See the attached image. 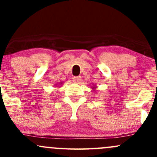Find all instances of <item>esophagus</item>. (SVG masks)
<instances>
[{"label": "esophagus", "instance_id": "1", "mask_svg": "<svg viewBox=\"0 0 157 157\" xmlns=\"http://www.w3.org/2000/svg\"><path fill=\"white\" fill-rule=\"evenodd\" d=\"M73 81L75 82V83H80V81H81V77H74V78H73Z\"/></svg>", "mask_w": 157, "mask_h": 157}]
</instances>
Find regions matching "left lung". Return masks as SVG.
<instances>
[{"mask_svg": "<svg viewBox=\"0 0 157 157\" xmlns=\"http://www.w3.org/2000/svg\"><path fill=\"white\" fill-rule=\"evenodd\" d=\"M92 89H93V91H95V90H96V86H95V85H93V86H92Z\"/></svg>", "mask_w": 157, "mask_h": 157, "instance_id": "8db88e82", "label": "left lung"}]
</instances>
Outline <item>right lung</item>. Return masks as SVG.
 I'll list each match as a JSON object with an SVG mask.
<instances>
[{
  "label": "right lung",
  "mask_w": 157,
  "mask_h": 157,
  "mask_svg": "<svg viewBox=\"0 0 157 157\" xmlns=\"http://www.w3.org/2000/svg\"><path fill=\"white\" fill-rule=\"evenodd\" d=\"M61 84H62V82H60L58 84H57V86H58V87H59V85H61ZM60 87H61V86H60Z\"/></svg>",
  "instance_id": "obj_1"
}]
</instances>
